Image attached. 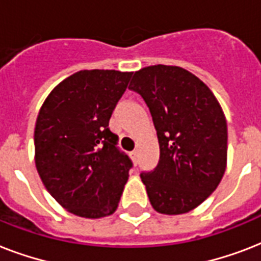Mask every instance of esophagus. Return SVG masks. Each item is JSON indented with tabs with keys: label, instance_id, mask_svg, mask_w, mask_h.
<instances>
[{
	"label": "esophagus",
	"instance_id": "1",
	"mask_svg": "<svg viewBox=\"0 0 261 261\" xmlns=\"http://www.w3.org/2000/svg\"><path fill=\"white\" fill-rule=\"evenodd\" d=\"M137 153H138V151L133 150V151H131V155H133V157H134V159H135V157H137Z\"/></svg>",
	"mask_w": 261,
	"mask_h": 261
}]
</instances>
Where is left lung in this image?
Wrapping results in <instances>:
<instances>
[{
	"label": "left lung",
	"mask_w": 261,
	"mask_h": 261,
	"mask_svg": "<svg viewBox=\"0 0 261 261\" xmlns=\"http://www.w3.org/2000/svg\"><path fill=\"white\" fill-rule=\"evenodd\" d=\"M128 88L146 101L159 137V165L141 173L149 200L160 214H186L222 180L227 163L225 114L210 88L182 67H143Z\"/></svg>",
	"instance_id": "1"
}]
</instances>
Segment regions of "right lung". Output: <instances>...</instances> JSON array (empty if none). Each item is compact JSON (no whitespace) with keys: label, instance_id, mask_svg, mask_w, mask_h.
Wrapping results in <instances>:
<instances>
[{"label":"right lung","instance_id":"add662e5","mask_svg":"<svg viewBox=\"0 0 261 261\" xmlns=\"http://www.w3.org/2000/svg\"><path fill=\"white\" fill-rule=\"evenodd\" d=\"M131 71L81 70L47 96L35 124V165L43 184L69 213L97 219L118 208L130 159L108 127Z\"/></svg>","mask_w":261,"mask_h":261}]
</instances>
